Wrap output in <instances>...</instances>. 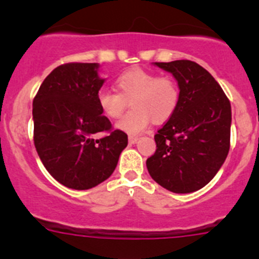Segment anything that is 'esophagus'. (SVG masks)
Returning a JSON list of instances; mask_svg holds the SVG:
<instances>
[{
    "mask_svg": "<svg viewBox=\"0 0 259 259\" xmlns=\"http://www.w3.org/2000/svg\"><path fill=\"white\" fill-rule=\"evenodd\" d=\"M138 140H139V138H138V137H129V143H130V144H135V143H137Z\"/></svg>",
    "mask_w": 259,
    "mask_h": 259,
    "instance_id": "1",
    "label": "esophagus"
}]
</instances>
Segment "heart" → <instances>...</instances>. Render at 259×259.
Masks as SVG:
<instances>
[{"label": "heart", "instance_id": "b5f03b06", "mask_svg": "<svg viewBox=\"0 0 259 259\" xmlns=\"http://www.w3.org/2000/svg\"><path fill=\"white\" fill-rule=\"evenodd\" d=\"M116 91L101 90L98 94L100 110L109 119H119L130 101L132 110L116 127L127 134H139L150 124H163L176 113L179 104V86L171 77L134 69L116 79Z\"/></svg>", "mask_w": 259, "mask_h": 259}]
</instances>
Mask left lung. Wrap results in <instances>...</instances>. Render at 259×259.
I'll return each instance as SVG.
<instances>
[{"instance_id":"1","label":"left lung","mask_w":259,"mask_h":259,"mask_svg":"<svg viewBox=\"0 0 259 259\" xmlns=\"http://www.w3.org/2000/svg\"><path fill=\"white\" fill-rule=\"evenodd\" d=\"M178 81L176 113L158 130L146 160L150 177L173 193L199 190L223 165L231 146V103L215 79L189 60L154 62Z\"/></svg>"}]
</instances>
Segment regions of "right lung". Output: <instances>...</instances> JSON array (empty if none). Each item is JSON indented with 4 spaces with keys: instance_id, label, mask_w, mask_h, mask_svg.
Instances as JSON below:
<instances>
[{
    "instance_id": "obj_1",
    "label": "right lung",
    "mask_w": 259,
    "mask_h": 259,
    "mask_svg": "<svg viewBox=\"0 0 259 259\" xmlns=\"http://www.w3.org/2000/svg\"><path fill=\"white\" fill-rule=\"evenodd\" d=\"M99 64L70 62L44 80L33 99V143L46 170L76 190L96 187L113 174L127 135L113 130L98 104L104 79ZM108 132L101 140L95 135Z\"/></svg>"
}]
</instances>
